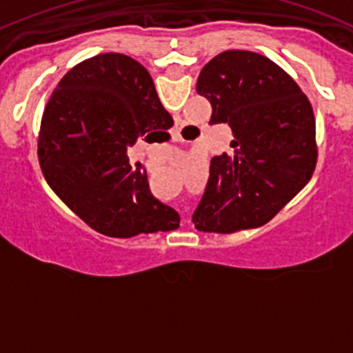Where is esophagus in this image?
<instances>
[{"label": "esophagus", "mask_w": 353, "mask_h": 353, "mask_svg": "<svg viewBox=\"0 0 353 353\" xmlns=\"http://www.w3.org/2000/svg\"><path fill=\"white\" fill-rule=\"evenodd\" d=\"M173 141H180V136H179V132H174V134H173Z\"/></svg>", "instance_id": "obj_1"}]
</instances>
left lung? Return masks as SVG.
I'll return each instance as SVG.
<instances>
[{
  "instance_id": "left-lung-1",
  "label": "left lung",
  "mask_w": 353,
  "mask_h": 353,
  "mask_svg": "<svg viewBox=\"0 0 353 353\" xmlns=\"http://www.w3.org/2000/svg\"><path fill=\"white\" fill-rule=\"evenodd\" d=\"M196 92L212 104L210 125L228 123L233 154L210 162L192 223L199 232L263 226L310 182L316 123L299 84L267 56L224 51L199 72Z\"/></svg>"
}]
</instances>
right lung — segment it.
I'll use <instances>...</instances> for the list:
<instances>
[{
	"label": "right lung",
	"instance_id": "add662e5",
	"mask_svg": "<svg viewBox=\"0 0 353 353\" xmlns=\"http://www.w3.org/2000/svg\"><path fill=\"white\" fill-rule=\"evenodd\" d=\"M173 118L145 67L120 52L81 61L61 77L43 109L39 162L58 198L102 235L129 239L176 230L180 215L150 192L127 150L166 132Z\"/></svg>",
	"mask_w": 353,
	"mask_h": 353
}]
</instances>
